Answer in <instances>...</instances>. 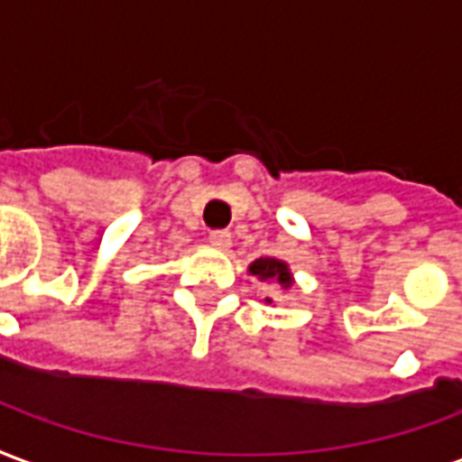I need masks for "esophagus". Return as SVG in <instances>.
I'll return each instance as SVG.
<instances>
[{
    "label": "esophagus",
    "mask_w": 462,
    "mask_h": 462,
    "mask_svg": "<svg viewBox=\"0 0 462 462\" xmlns=\"http://www.w3.org/2000/svg\"><path fill=\"white\" fill-rule=\"evenodd\" d=\"M208 244L217 245L221 251H226L228 245H231V234H228V231H211V234H208Z\"/></svg>",
    "instance_id": "esophagus-1"
}]
</instances>
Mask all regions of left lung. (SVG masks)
<instances>
[{"mask_svg":"<svg viewBox=\"0 0 462 462\" xmlns=\"http://www.w3.org/2000/svg\"><path fill=\"white\" fill-rule=\"evenodd\" d=\"M251 275H258L261 281H275L281 288H291L292 285V273L285 261L278 258H255L254 263L248 265ZM268 302H273L268 298Z\"/></svg>","mask_w":462,"mask_h":462,"instance_id":"left-lung-1","label":"left lung"}]
</instances>
